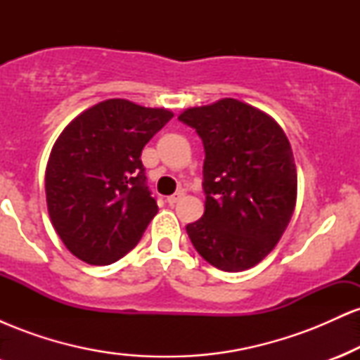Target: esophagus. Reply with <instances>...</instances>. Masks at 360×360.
Segmentation results:
<instances>
[{
	"label": "esophagus",
	"instance_id": "34e87169",
	"mask_svg": "<svg viewBox=\"0 0 360 360\" xmlns=\"http://www.w3.org/2000/svg\"><path fill=\"white\" fill-rule=\"evenodd\" d=\"M183 196H184L183 191H177V193H174V194H171V196H167V203H169V205H176L177 201H179Z\"/></svg>",
	"mask_w": 360,
	"mask_h": 360
}]
</instances>
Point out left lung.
<instances>
[{"instance_id":"1","label":"left lung","mask_w":360,"mask_h":360,"mask_svg":"<svg viewBox=\"0 0 360 360\" xmlns=\"http://www.w3.org/2000/svg\"><path fill=\"white\" fill-rule=\"evenodd\" d=\"M205 146V214L186 226L194 249L217 269L247 271L266 259L288 229L298 172L283 128L235 98L179 115Z\"/></svg>"}]
</instances>
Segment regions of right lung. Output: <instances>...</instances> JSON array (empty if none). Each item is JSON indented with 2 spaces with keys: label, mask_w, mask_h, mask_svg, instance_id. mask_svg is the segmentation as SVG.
<instances>
[{
  "label": "right lung",
  "mask_w": 360,
  "mask_h": 360,
  "mask_svg": "<svg viewBox=\"0 0 360 360\" xmlns=\"http://www.w3.org/2000/svg\"><path fill=\"white\" fill-rule=\"evenodd\" d=\"M172 117L113 98L82 111L57 137L45 167L49 217L82 262L108 266L123 257L159 212L140 155Z\"/></svg>",
  "instance_id": "add662e5"
}]
</instances>
